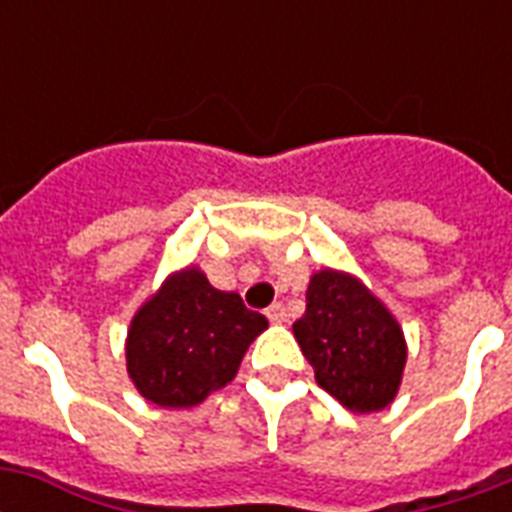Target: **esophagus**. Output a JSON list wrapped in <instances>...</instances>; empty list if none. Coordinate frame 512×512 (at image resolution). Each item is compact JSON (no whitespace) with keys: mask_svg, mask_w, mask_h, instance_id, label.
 <instances>
[{"mask_svg":"<svg viewBox=\"0 0 512 512\" xmlns=\"http://www.w3.org/2000/svg\"><path fill=\"white\" fill-rule=\"evenodd\" d=\"M265 316H268V321H271V324H284V321H287V308H284L281 303H276V305H271L268 311H265Z\"/></svg>","mask_w":512,"mask_h":512,"instance_id":"1","label":"esophagus"}]
</instances>
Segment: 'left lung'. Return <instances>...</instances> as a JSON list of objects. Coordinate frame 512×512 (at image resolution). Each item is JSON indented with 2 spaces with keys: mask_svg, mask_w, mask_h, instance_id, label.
I'll return each instance as SVG.
<instances>
[{
  "mask_svg": "<svg viewBox=\"0 0 512 512\" xmlns=\"http://www.w3.org/2000/svg\"><path fill=\"white\" fill-rule=\"evenodd\" d=\"M292 332L316 382L345 409L369 414L393 404L404 380V329L358 276L335 268L313 273Z\"/></svg>",
  "mask_w": 512,
  "mask_h": 512,
  "instance_id": "obj_1",
  "label": "left lung"
}]
</instances>
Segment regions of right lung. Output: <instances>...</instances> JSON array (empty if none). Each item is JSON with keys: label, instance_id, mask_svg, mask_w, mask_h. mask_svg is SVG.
<instances>
[{"label": "right lung", "instance_id": "1", "mask_svg": "<svg viewBox=\"0 0 512 512\" xmlns=\"http://www.w3.org/2000/svg\"><path fill=\"white\" fill-rule=\"evenodd\" d=\"M268 319L236 292L209 284L199 265L172 271L140 305L127 329V374L162 409H188L236 377L241 358Z\"/></svg>", "mask_w": 512, "mask_h": 512}]
</instances>
